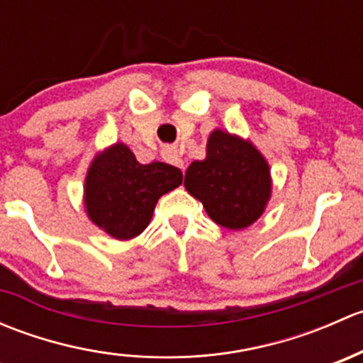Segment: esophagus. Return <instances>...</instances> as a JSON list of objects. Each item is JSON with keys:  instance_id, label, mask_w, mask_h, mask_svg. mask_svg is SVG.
I'll return each instance as SVG.
<instances>
[{"instance_id": "34e87169", "label": "esophagus", "mask_w": 363, "mask_h": 363, "mask_svg": "<svg viewBox=\"0 0 363 363\" xmlns=\"http://www.w3.org/2000/svg\"><path fill=\"white\" fill-rule=\"evenodd\" d=\"M163 158H164V161H168V163L175 164V167H179V168H182V170H184V161H182L181 152H179L175 147L163 149Z\"/></svg>"}]
</instances>
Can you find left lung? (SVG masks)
<instances>
[{
    "mask_svg": "<svg viewBox=\"0 0 363 363\" xmlns=\"http://www.w3.org/2000/svg\"><path fill=\"white\" fill-rule=\"evenodd\" d=\"M184 186L203 203L208 218L228 230L252 225L265 211L272 193L270 168L250 140L214 130L207 156L186 170Z\"/></svg>",
    "mask_w": 363,
    "mask_h": 363,
    "instance_id": "8db88e82",
    "label": "left lung"
}]
</instances>
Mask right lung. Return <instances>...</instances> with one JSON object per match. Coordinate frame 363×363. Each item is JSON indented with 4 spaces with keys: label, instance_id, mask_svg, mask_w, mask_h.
I'll return each instance as SVG.
<instances>
[{
    "label": "right lung",
    "instance_id": "right-lung-1",
    "mask_svg": "<svg viewBox=\"0 0 363 363\" xmlns=\"http://www.w3.org/2000/svg\"><path fill=\"white\" fill-rule=\"evenodd\" d=\"M182 184V172L172 164L138 163L130 147L113 144L94 156L84 184L87 216L117 240L147 228L160 196Z\"/></svg>",
    "mask_w": 363,
    "mask_h": 363
}]
</instances>
